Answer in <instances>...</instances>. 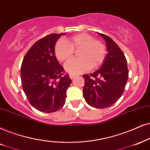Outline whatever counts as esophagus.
<instances>
[{"mask_svg":"<svg viewBox=\"0 0 150 150\" xmlns=\"http://www.w3.org/2000/svg\"><path fill=\"white\" fill-rule=\"evenodd\" d=\"M69 77H70V78H71V79H73L74 77H76V75H75V74H73V73H71L69 75Z\"/></svg>","mask_w":150,"mask_h":150,"instance_id":"1","label":"esophagus"}]
</instances>
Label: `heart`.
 Returning a JSON list of instances; mask_svg holds the SVG:
<instances>
[{
  "label": "heart",
  "mask_w": 150,
  "mask_h": 150,
  "mask_svg": "<svg viewBox=\"0 0 150 150\" xmlns=\"http://www.w3.org/2000/svg\"><path fill=\"white\" fill-rule=\"evenodd\" d=\"M78 59L69 60L65 64V69L71 73H81L92 68H97L103 63L106 57V48L103 43L96 40L91 35L81 33L70 37L67 41L59 39L54 45V54L59 62L71 59L74 50Z\"/></svg>",
  "instance_id": "b5f03b06"
}]
</instances>
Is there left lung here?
I'll return each instance as SVG.
<instances>
[{
  "label": "left lung",
  "instance_id": "obj_1",
  "mask_svg": "<svg viewBox=\"0 0 150 150\" xmlns=\"http://www.w3.org/2000/svg\"><path fill=\"white\" fill-rule=\"evenodd\" d=\"M98 35L105 40L108 53L99 70L83 75V96L88 105L104 109L113 105L122 96L129 71L125 56L118 45L108 36Z\"/></svg>",
  "mask_w": 150,
  "mask_h": 150
}]
</instances>
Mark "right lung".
Returning <instances> with one entry per match:
<instances>
[{"mask_svg":"<svg viewBox=\"0 0 150 150\" xmlns=\"http://www.w3.org/2000/svg\"><path fill=\"white\" fill-rule=\"evenodd\" d=\"M50 34L41 38L29 49L23 59L21 79L30 105L43 113L58 111L65 104L66 90L71 84L54 54V45L64 35Z\"/></svg>","mask_w":150,"mask_h":150,"instance_id":"add662e5","label":"right lung"}]
</instances>
